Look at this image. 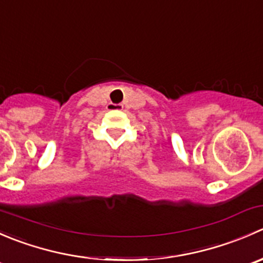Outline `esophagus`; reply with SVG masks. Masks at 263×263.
I'll list each match as a JSON object with an SVG mask.
<instances>
[{"mask_svg": "<svg viewBox=\"0 0 263 263\" xmlns=\"http://www.w3.org/2000/svg\"><path fill=\"white\" fill-rule=\"evenodd\" d=\"M122 108H123V105L122 104H109L108 105V109L109 110H121Z\"/></svg>", "mask_w": 263, "mask_h": 263, "instance_id": "1", "label": "esophagus"}]
</instances>
